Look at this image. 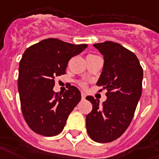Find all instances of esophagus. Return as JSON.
<instances>
[{"mask_svg": "<svg viewBox=\"0 0 159 159\" xmlns=\"http://www.w3.org/2000/svg\"><path fill=\"white\" fill-rule=\"evenodd\" d=\"M81 94H82V98H83V99H85V98H86L85 93H83V92H82V93H81Z\"/></svg>", "mask_w": 159, "mask_h": 159, "instance_id": "1", "label": "esophagus"}]
</instances>
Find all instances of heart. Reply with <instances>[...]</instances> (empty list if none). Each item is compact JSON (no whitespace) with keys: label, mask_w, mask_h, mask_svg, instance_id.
Returning a JSON list of instances; mask_svg holds the SVG:
<instances>
[{"label":"heart","mask_w":159,"mask_h":159,"mask_svg":"<svg viewBox=\"0 0 159 159\" xmlns=\"http://www.w3.org/2000/svg\"><path fill=\"white\" fill-rule=\"evenodd\" d=\"M82 86H85V84H84V83H82Z\"/></svg>","instance_id":"1"}]
</instances>
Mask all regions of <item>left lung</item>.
<instances>
[{
    "label": "left lung",
    "mask_w": 159,
    "mask_h": 159,
    "mask_svg": "<svg viewBox=\"0 0 159 159\" xmlns=\"http://www.w3.org/2000/svg\"><path fill=\"white\" fill-rule=\"evenodd\" d=\"M103 56V67L97 82L106 89L107 99L102 105L92 96L93 109L86 116L90 138L105 143L115 141L124 133L132 120L142 89L143 70L136 56L121 44L112 41L94 43Z\"/></svg>",
    "instance_id": "8db88e82"
}]
</instances>
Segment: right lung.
Returning a JSON list of instances; mask_svg holds the SVG:
<instances>
[{
    "label": "right lung",
    "mask_w": 159,
    "mask_h": 159,
    "mask_svg": "<svg viewBox=\"0 0 159 159\" xmlns=\"http://www.w3.org/2000/svg\"><path fill=\"white\" fill-rule=\"evenodd\" d=\"M87 47L46 39L23 53L17 86L23 116L33 131L53 136L64 129L68 116L81 100V93L75 86L63 94L55 93V78L66 74L70 59Z\"/></svg>",
    "instance_id": "obj_1"
}]
</instances>
